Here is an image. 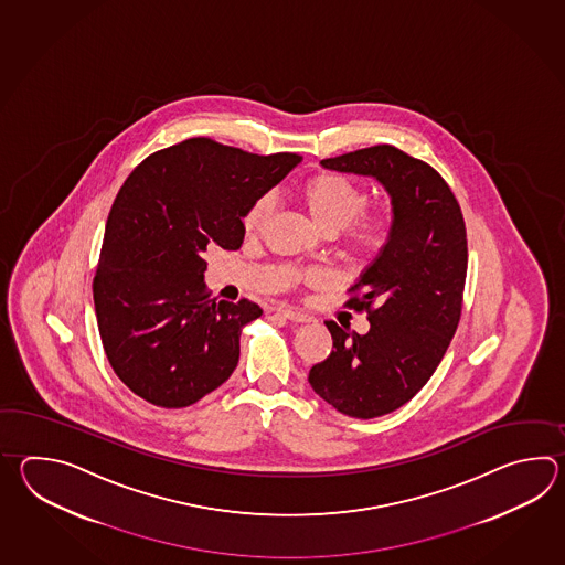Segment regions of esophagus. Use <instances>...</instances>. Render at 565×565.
Returning <instances> with one entry per match:
<instances>
[{"mask_svg": "<svg viewBox=\"0 0 565 565\" xmlns=\"http://www.w3.org/2000/svg\"><path fill=\"white\" fill-rule=\"evenodd\" d=\"M278 312H280L285 319H288V321H292V323H309V321H312V317H309V315L292 311V309H278Z\"/></svg>", "mask_w": 565, "mask_h": 565, "instance_id": "34e87169", "label": "esophagus"}]
</instances>
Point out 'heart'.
<instances>
[{
  "label": "heart",
  "mask_w": 565,
  "mask_h": 565,
  "mask_svg": "<svg viewBox=\"0 0 565 565\" xmlns=\"http://www.w3.org/2000/svg\"><path fill=\"white\" fill-rule=\"evenodd\" d=\"M295 198L309 212L312 222L327 234L345 230V250L353 256H375L384 250L392 236L394 214L387 205L367 210V190L337 171H319L297 181ZM273 202L258 198L244 214V230L256 234L265 228ZM309 282H321L324 273L309 270L302 275Z\"/></svg>",
  "instance_id": "b5f03b06"
}]
</instances>
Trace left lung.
Masks as SVG:
<instances>
[{"mask_svg":"<svg viewBox=\"0 0 565 565\" xmlns=\"http://www.w3.org/2000/svg\"><path fill=\"white\" fill-rule=\"evenodd\" d=\"M321 166L373 178L392 198V236L345 302L367 312L370 331L360 335L324 321L333 351L309 372L327 404L370 420L416 396L445 358L462 311L467 228L443 175L397 147L375 145Z\"/></svg>","mask_w":565,"mask_h":565,"instance_id":"left-lung-1","label":"left lung"}]
</instances>
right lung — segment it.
<instances>
[{"mask_svg": "<svg viewBox=\"0 0 565 565\" xmlns=\"http://www.w3.org/2000/svg\"><path fill=\"white\" fill-rule=\"evenodd\" d=\"M300 159L193 137L132 169L108 212L93 280L103 348L132 394L185 408L236 370L242 327L263 309L210 299L204 253L238 250L248 207Z\"/></svg>", "mask_w": 565, "mask_h": 565, "instance_id": "1", "label": "right lung"}]
</instances>
